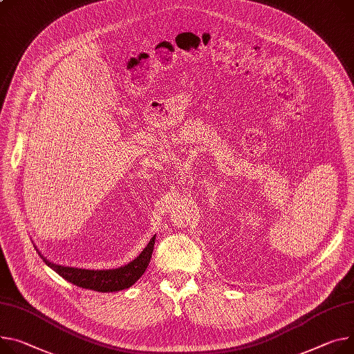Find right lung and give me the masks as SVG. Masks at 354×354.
Segmentation results:
<instances>
[{"instance_id": "add662e5", "label": "right lung", "mask_w": 354, "mask_h": 354, "mask_svg": "<svg viewBox=\"0 0 354 354\" xmlns=\"http://www.w3.org/2000/svg\"><path fill=\"white\" fill-rule=\"evenodd\" d=\"M154 239H156V235L150 239L147 247L139 254L138 258H134L127 265L116 269L95 270V269H82V268L57 265L50 262L49 259H46L38 250L37 251L39 257L44 259V262L68 282L79 288L91 289L95 292H118V290L130 288L145 274V270L147 269L151 254H153Z\"/></svg>"}]
</instances>
